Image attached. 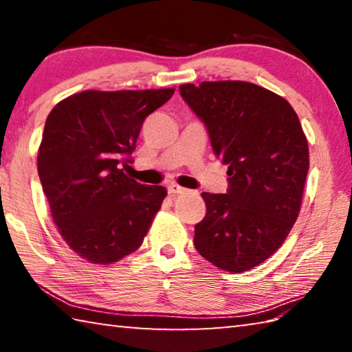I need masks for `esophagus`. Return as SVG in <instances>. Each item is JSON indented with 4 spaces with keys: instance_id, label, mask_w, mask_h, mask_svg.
Segmentation results:
<instances>
[{
    "instance_id": "34e87169",
    "label": "esophagus",
    "mask_w": 352,
    "mask_h": 352,
    "mask_svg": "<svg viewBox=\"0 0 352 352\" xmlns=\"http://www.w3.org/2000/svg\"><path fill=\"white\" fill-rule=\"evenodd\" d=\"M168 192H169L170 195H180V194L186 192V189L182 188V186H178L177 183H170L169 186H168Z\"/></svg>"
}]
</instances>
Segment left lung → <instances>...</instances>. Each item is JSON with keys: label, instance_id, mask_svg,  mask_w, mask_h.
Instances as JSON below:
<instances>
[{"label": "left lung", "instance_id": "obj_1", "mask_svg": "<svg viewBox=\"0 0 352 352\" xmlns=\"http://www.w3.org/2000/svg\"><path fill=\"white\" fill-rule=\"evenodd\" d=\"M180 94L228 166L226 194L201 192L206 214L194 245L222 270L253 269L283 245L301 210L309 147L300 119L284 98L250 82L184 83Z\"/></svg>", "mask_w": 352, "mask_h": 352}]
</instances>
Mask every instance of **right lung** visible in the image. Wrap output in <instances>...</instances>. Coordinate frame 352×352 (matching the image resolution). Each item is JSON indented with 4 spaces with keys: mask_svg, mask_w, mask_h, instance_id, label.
<instances>
[{
    "mask_svg": "<svg viewBox=\"0 0 352 352\" xmlns=\"http://www.w3.org/2000/svg\"><path fill=\"white\" fill-rule=\"evenodd\" d=\"M174 91L87 90L47 115L38 177L58 233L82 259L113 264L144 241L168 190L124 170L144 119Z\"/></svg>",
    "mask_w": 352,
    "mask_h": 352,
    "instance_id": "obj_1",
    "label": "right lung"
}]
</instances>
